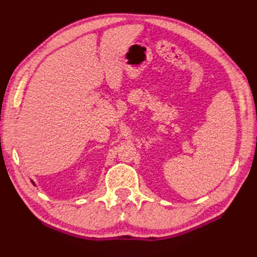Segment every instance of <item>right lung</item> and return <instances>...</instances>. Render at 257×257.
Masks as SVG:
<instances>
[{"label":"right lung","mask_w":257,"mask_h":257,"mask_svg":"<svg viewBox=\"0 0 257 257\" xmlns=\"http://www.w3.org/2000/svg\"><path fill=\"white\" fill-rule=\"evenodd\" d=\"M31 182H32V183H33V185H35V182H34L33 180H31Z\"/></svg>","instance_id":"add662e5"}]
</instances>
